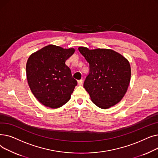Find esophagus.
<instances>
[{"mask_svg": "<svg viewBox=\"0 0 158 158\" xmlns=\"http://www.w3.org/2000/svg\"><path fill=\"white\" fill-rule=\"evenodd\" d=\"M77 82H78V85L81 86V85H82V83H83V80H82V79H80V80H78Z\"/></svg>", "mask_w": 158, "mask_h": 158, "instance_id": "esophagus-1", "label": "esophagus"}]
</instances>
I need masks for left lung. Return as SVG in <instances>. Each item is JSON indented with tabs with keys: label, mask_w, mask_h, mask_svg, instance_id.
Listing matches in <instances>:
<instances>
[{
	"label": "left lung",
	"mask_w": 158,
	"mask_h": 158,
	"mask_svg": "<svg viewBox=\"0 0 158 158\" xmlns=\"http://www.w3.org/2000/svg\"><path fill=\"white\" fill-rule=\"evenodd\" d=\"M78 49L89 64V73L83 86L92 102L102 109L118 103L126 94L131 80L127 60L111 49L89 50L83 47Z\"/></svg>",
	"instance_id": "left-lung-1"
}]
</instances>
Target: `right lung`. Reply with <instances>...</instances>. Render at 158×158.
I'll return each mask as SVG.
<instances>
[{
	"label": "right lung",
	"mask_w": 158,
	"mask_h": 158,
	"mask_svg": "<svg viewBox=\"0 0 158 158\" xmlns=\"http://www.w3.org/2000/svg\"><path fill=\"white\" fill-rule=\"evenodd\" d=\"M74 52V48L49 45L29 57L26 64L28 84L43 105L57 108L70 100L77 82L65 61Z\"/></svg>",
	"instance_id": "1"
}]
</instances>
